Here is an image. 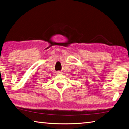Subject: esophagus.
I'll use <instances>...</instances> for the list:
<instances>
[{
    "label": "esophagus",
    "mask_w": 129,
    "mask_h": 129,
    "mask_svg": "<svg viewBox=\"0 0 129 129\" xmlns=\"http://www.w3.org/2000/svg\"><path fill=\"white\" fill-rule=\"evenodd\" d=\"M57 73L60 74V73H62V72H60V71H57Z\"/></svg>",
    "instance_id": "1"
}]
</instances>
